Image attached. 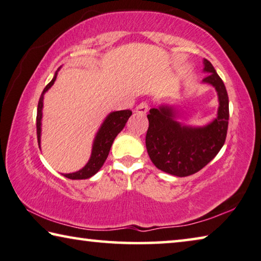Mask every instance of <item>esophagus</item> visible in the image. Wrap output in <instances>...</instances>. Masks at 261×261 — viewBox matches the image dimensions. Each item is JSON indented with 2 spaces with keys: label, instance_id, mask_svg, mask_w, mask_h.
<instances>
[{
  "label": "esophagus",
  "instance_id": "34e87169",
  "mask_svg": "<svg viewBox=\"0 0 261 261\" xmlns=\"http://www.w3.org/2000/svg\"><path fill=\"white\" fill-rule=\"evenodd\" d=\"M149 110V106L146 101H142L141 104H139L138 106H136V112H138L139 114H146L148 112Z\"/></svg>",
  "mask_w": 261,
  "mask_h": 261
}]
</instances>
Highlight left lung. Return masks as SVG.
I'll return each mask as SVG.
<instances>
[{
    "label": "left lung",
    "instance_id": "8db88e82",
    "mask_svg": "<svg viewBox=\"0 0 261 261\" xmlns=\"http://www.w3.org/2000/svg\"><path fill=\"white\" fill-rule=\"evenodd\" d=\"M202 83L215 88L219 97L217 117L201 127L178 120L177 109L169 104L153 108L147 115L148 155L157 169L177 177L191 176L206 166L219 153L227 138L229 98L223 81L208 60H203Z\"/></svg>",
    "mask_w": 261,
    "mask_h": 261
}]
</instances>
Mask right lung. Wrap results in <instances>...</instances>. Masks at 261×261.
I'll list each match as a JSON object with an SVG mask.
<instances>
[{
	"label": "right lung",
	"instance_id": "add662e5",
	"mask_svg": "<svg viewBox=\"0 0 261 261\" xmlns=\"http://www.w3.org/2000/svg\"><path fill=\"white\" fill-rule=\"evenodd\" d=\"M59 69L55 71L53 79L50 82L46 85V88L42 91L41 96L39 98V102H38V110H37V138H38V144L40 148L41 142V119H42V108H44V96L45 93L52 88L55 80H57ZM132 115V111L123 110V111H114L108 114V117L104 119V121L99 127V129L96 133L95 139H93L92 143V150L90 159H89L88 163L85 164L82 169L76 171L72 173H62L66 178L72 179H88L98 172L105 163L106 159H108L110 149L112 147V143L117 135L126 126V122Z\"/></svg>",
	"mask_w": 261,
	"mask_h": 261
}]
</instances>
